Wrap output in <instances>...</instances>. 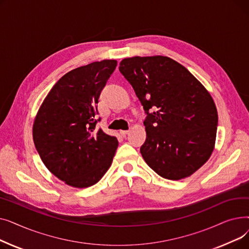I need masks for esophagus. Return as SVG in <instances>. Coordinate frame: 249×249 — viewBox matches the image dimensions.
Listing matches in <instances>:
<instances>
[{
  "label": "esophagus",
  "mask_w": 249,
  "mask_h": 249,
  "mask_svg": "<svg viewBox=\"0 0 249 249\" xmlns=\"http://www.w3.org/2000/svg\"><path fill=\"white\" fill-rule=\"evenodd\" d=\"M128 133H129V130H121V131H120V134H121L122 136H124V137H125Z\"/></svg>",
  "instance_id": "1"
}]
</instances>
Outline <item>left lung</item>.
<instances>
[{"instance_id":"8db88e82","label":"left lung","mask_w":249,"mask_h":249,"mask_svg":"<svg viewBox=\"0 0 249 249\" xmlns=\"http://www.w3.org/2000/svg\"><path fill=\"white\" fill-rule=\"evenodd\" d=\"M120 72L144 109L145 162L160 177L193 175L214 149L218 114L211 95L185 67L166 56L130 57Z\"/></svg>"}]
</instances>
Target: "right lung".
Listing matches in <instances>:
<instances>
[{"mask_svg":"<svg viewBox=\"0 0 249 249\" xmlns=\"http://www.w3.org/2000/svg\"><path fill=\"white\" fill-rule=\"evenodd\" d=\"M116 65V60H102L65 73L35 118L33 140L39 156L51 174L71 187L97 184L112 163L118 140L97 127V104Z\"/></svg>","mask_w":249,"mask_h":249,"instance_id":"right-lung-1","label":"right lung"}]
</instances>
